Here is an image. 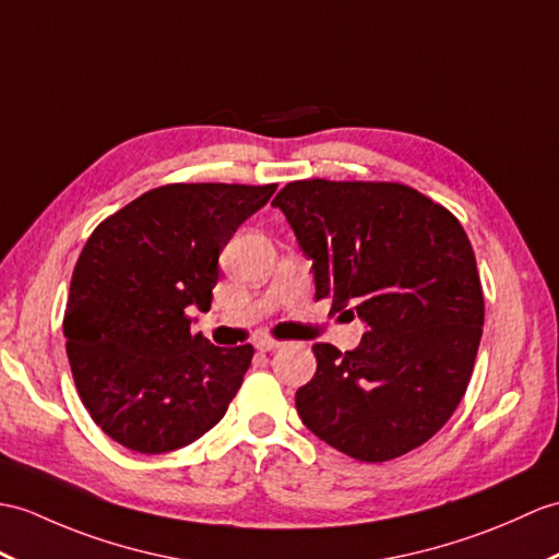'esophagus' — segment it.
<instances>
[{"mask_svg":"<svg viewBox=\"0 0 559 559\" xmlns=\"http://www.w3.org/2000/svg\"><path fill=\"white\" fill-rule=\"evenodd\" d=\"M254 347L259 349V353H274V349L281 347V343L274 341V338H259V341L254 343Z\"/></svg>","mask_w":559,"mask_h":559,"instance_id":"34e87169","label":"esophagus"}]
</instances>
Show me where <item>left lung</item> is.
Returning a JSON list of instances; mask_svg holds the SVG:
<instances>
[{
	"label": "left lung",
	"instance_id": "obj_1",
	"mask_svg": "<svg viewBox=\"0 0 559 559\" xmlns=\"http://www.w3.org/2000/svg\"><path fill=\"white\" fill-rule=\"evenodd\" d=\"M274 206L311 259L317 300L367 323L345 355L314 345V379L295 393L302 424L359 462L424 445L457 409L484 333L462 224L400 183L295 180Z\"/></svg>",
	"mask_w": 559,
	"mask_h": 559
}]
</instances>
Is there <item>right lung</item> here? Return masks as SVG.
<instances>
[{"label":"right lung","instance_id":"right-lung-1","mask_svg":"<svg viewBox=\"0 0 559 559\" xmlns=\"http://www.w3.org/2000/svg\"><path fill=\"white\" fill-rule=\"evenodd\" d=\"M276 186L174 183L104 218L73 269L63 314L69 365L95 424L159 455L216 426L242 385L252 345L192 333L212 307L218 254Z\"/></svg>","mask_w":559,"mask_h":559}]
</instances>
